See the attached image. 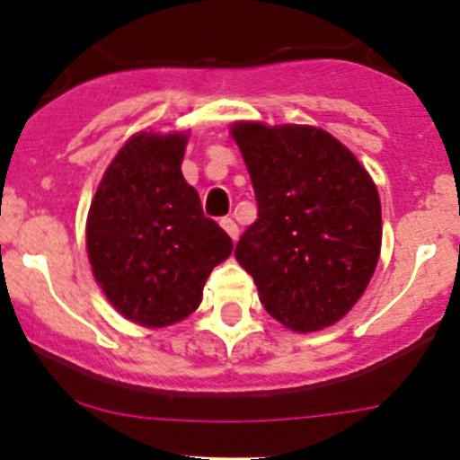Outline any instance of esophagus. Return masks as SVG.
<instances>
[{"label":"esophagus","instance_id":"obj_1","mask_svg":"<svg viewBox=\"0 0 460 460\" xmlns=\"http://www.w3.org/2000/svg\"><path fill=\"white\" fill-rule=\"evenodd\" d=\"M220 226H222V229L226 231V234H229V238L234 240V243H235V240H238L240 229H238V225H235V222L231 220V217H222V220H220Z\"/></svg>","mask_w":460,"mask_h":460}]
</instances>
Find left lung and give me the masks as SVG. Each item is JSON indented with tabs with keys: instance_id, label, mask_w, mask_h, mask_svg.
I'll return each instance as SVG.
<instances>
[{
	"instance_id": "left-lung-1",
	"label": "left lung",
	"mask_w": 460,
	"mask_h": 460,
	"mask_svg": "<svg viewBox=\"0 0 460 460\" xmlns=\"http://www.w3.org/2000/svg\"><path fill=\"white\" fill-rule=\"evenodd\" d=\"M252 175L258 220L235 247L260 303L298 333L332 327L372 280L383 243L380 198L358 157L309 124L229 128Z\"/></svg>"
}]
</instances>
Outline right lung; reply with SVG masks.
I'll use <instances>...</instances> for the list:
<instances>
[{"label": "right lung", "mask_w": 460, "mask_h": 460, "mask_svg": "<svg viewBox=\"0 0 460 460\" xmlns=\"http://www.w3.org/2000/svg\"><path fill=\"white\" fill-rule=\"evenodd\" d=\"M189 131H140L115 153L86 217L93 276L140 327L180 323L202 303L213 267L234 252L182 175Z\"/></svg>", "instance_id": "1"}]
</instances>
